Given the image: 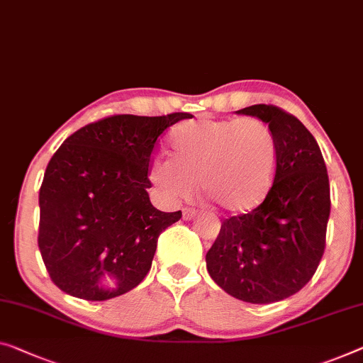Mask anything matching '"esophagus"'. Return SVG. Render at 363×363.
Masks as SVG:
<instances>
[{
    "label": "esophagus",
    "instance_id": "obj_1",
    "mask_svg": "<svg viewBox=\"0 0 363 363\" xmlns=\"http://www.w3.org/2000/svg\"><path fill=\"white\" fill-rule=\"evenodd\" d=\"M196 213H197L196 208H184L182 216H184V220H192L194 216H196Z\"/></svg>",
    "mask_w": 363,
    "mask_h": 363
}]
</instances>
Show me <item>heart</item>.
<instances>
[{
  "instance_id": "b5f03b06",
  "label": "heart",
  "mask_w": 363,
  "mask_h": 363,
  "mask_svg": "<svg viewBox=\"0 0 363 363\" xmlns=\"http://www.w3.org/2000/svg\"><path fill=\"white\" fill-rule=\"evenodd\" d=\"M172 160L150 167V181L169 200H187L200 182L203 196L225 212L245 213L266 199L277 171V138L257 117L181 123L172 135Z\"/></svg>"
}]
</instances>
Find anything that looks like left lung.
Segmentation results:
<instances>
[{
    "instance_id": "1",
    "label": "left lung",
    "mask_w": 363,
    "mask_h": 363,
    "mask_svg": "<svg viewBox=\"0 0 363 363\" xmlns=\"http://www.w3.org/2000/svg\"><path fill=\"white\" fill-rule=\"evenodd\" d=\"M238 113L272 128L277 171L262 203L223 220L205 261L226 294L264 305L295 295L320 266L331 212L329 177L315 137L295 116L272 104Z\"/></svg>"
}]
</instances>
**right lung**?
<instances>
[{
  "mask_svg": "<svg viewBox=\"0 0 363 363\" xmlns=\"http://www.w3.org/2000/svg\"><path fill=\"white\" fill-rule=\"evenodd\" d=\"M187 112L121 113L88 123L48 161L39 192V250L65 294L104 301L147 277L158 238L181 220L150 202L148 172L164 130Z\"/></svg>",
  "mask_w": 363,
  "mask_h": 363,
  "instance_id": "obj_1",
  "label": "right lung"
}]
</instances>
